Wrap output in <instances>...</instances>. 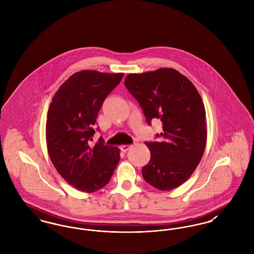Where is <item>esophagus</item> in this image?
<instances>
[{"instance_id":"1","label":"esophagus","mask_w":254,"mask_h":254,"mask_svg":"<svg viewBox=\"0 0 254 254\" xmlns=\"http://www.w3.org/2000/svg\"><path fill=\"white\" fill-rule=\"evenodd\" d=\"M130 147H131V145H123L120 146V148H121V150L123 152H127Z\"/></svg>"}]
</instances>
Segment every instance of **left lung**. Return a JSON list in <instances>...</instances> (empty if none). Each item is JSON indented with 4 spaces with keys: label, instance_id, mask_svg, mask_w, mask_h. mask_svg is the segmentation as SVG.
Instances as JSON below:
<instances>
[{
    "label": "left lung",
    "instance_id": "1",
    "mask_svg": "<svg viewBox=\"0 0 254 254\" xmlns=\"http://www.w3.org/2000/svg\"><path fill=\"white\" fill-rule=\"evenodd\" d=\"M125 85L139 102L148 125L162 122L163 142H146L150 160L142 169L146 183L171 190L187 181L199 165L206 144L205 106L193 84L179 71L164 67L131 73Z\"/></svg>",
    "mask_w": 254,
    "mask_h": 254
}]
</instances>
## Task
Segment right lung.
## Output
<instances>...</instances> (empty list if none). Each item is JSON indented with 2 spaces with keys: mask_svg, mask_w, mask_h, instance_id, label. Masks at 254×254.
<instances>
[{
  "mask_svg": "<svg viewBox=\"0 0 254 254\" xmlns=\"http://www.w3.org/2000/svg\"><path fill=\"white\" fill-rule=\"evenodd\" d=\"M124 73L82 70L56 91L48 111L46 138L49 157L61 176L75 189L94 192L104 188L120 161V149L91 143L103 102Z\"/></svg>",
  "mask_w": 254,
  "mask_h": 254,
  "instance_id": "1",
  "label": "right lung"
}]
</instances>
